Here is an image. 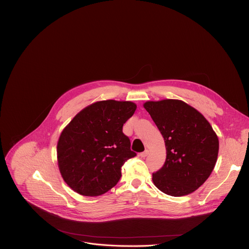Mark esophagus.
Listing matches in <instances>:
<instances>
[{"label":"esophagus","mask_w":249,"mask_h":249,"mask_svg":"<svg viewBox=\"0 0 249 249\" xmlns=\"http://www.w3.org/2000/svg\"><path fill=\"white\" fill-rule=\"evenodd\" d=\"M148 155H149V151H148V150H146L145 152H143V153H141V154H140V157H142V158H146Z\"/></svg>","instance_id":"obj_1"}]
</instances>
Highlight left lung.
<instances>
[{"instance_id": "left-lung-1", "label": "left lung", "mask_w": 249, "mask_h": 249, "mask_svg": "<svg viewBox=\"0 0 249 249\" xmlns=\"http://www.w3.org/2000/svg\"><path fill=\"white\" fill-rule=\"evenodd\" d=\"M144 107L161 133L166 148L164 164L153 173L154 184L174 197L194 192L215 167L218 136L207 119L182 100L147 101Z\"/></svg>"}]
</instances>
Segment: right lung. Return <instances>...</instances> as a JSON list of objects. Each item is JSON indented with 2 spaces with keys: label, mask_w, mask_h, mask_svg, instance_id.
Segmentation results:
<instances>
[{
  "label": "right lung",
  "mask_w": 249,
  "mask_h": 249,
  "mask_svg": "<svg viewBox=\"0 0 249 249\" xmlns=\"http://www.w3.org/2000/svg\"><path fill=\"white\" fill-rule=\"evenodd\" d=\"M136 108L131 101H97L80 111L62 131L57 144L58 165L74 191L98 196L117 184L122 165L136 156L122 131Z\"/></svg>",
  "instance_id": "right-lung-1"
}]
</instances>
